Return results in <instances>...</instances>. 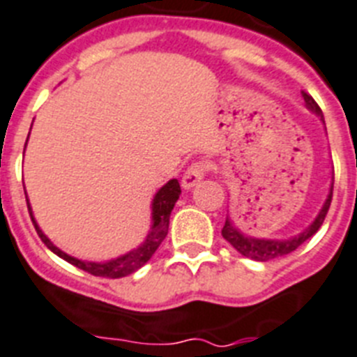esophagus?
<instances>
[{
  "label": "esophagus",
  "mask_w": 357,
  "mask_h": 357,
  "mask_svg": "<svg viewBox=\"0 0 357 357\" xmlns=\"http://www.w3.org/2000/svg\"><path fill=\"white\" fill-rule=\"evenodd\" d=\"M208 173V166H206L204 162H195V164H191L188 169H185L184 176H182V185H184L185 190H190L193 185L199 184L202 178Z\"/></svg>",
  "instance_id": "34e87169"
}]
</instances>
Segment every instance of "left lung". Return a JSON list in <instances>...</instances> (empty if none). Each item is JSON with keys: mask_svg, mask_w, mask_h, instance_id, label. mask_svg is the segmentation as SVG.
<instances>
[{"mask_svg": "<svg viewBox=\"0 0 357 357\" xmlns=\"http://www.w3.org/2000/svg\"><path fill=\"white\" fill-rule=\"evenodd\" d=\"M303 98L306 102V107L310 109L312 113H316L317 116H321L323 120V111H321L319 105L316 104V100L312 98L310 94L303 93ZM325 122V120H323ZM332 190H334V178H332V185L331 191H328V197H326L325 204L321 208L319 215H317L314 222L306 229H303L301 234L296 235V237L284 238V241H272V238H255V237H248V235H244L243 231L238 228H235V225L231 222L229 217H226L225 228H222V237L228 241L238 253H243L244 257L253 259V261H272V259L282 257V255H288L294 250H297L301 246L305 241L312 237V235L316 234L317 229L321 228L323 225V220H325L326 213H328V208H331L332 202Z\"/></svg>", "mask_w": 357, "mask_h": 357, "instance_id": "obj_1", "label": "left lung"}]
</instances>
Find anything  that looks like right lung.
<instances>
[{"instance_id": "right-lung-1", "label": "right lung", "mask_w": 357, "mask_h": 357, "mask_svg": "<svg viewBox=\"0 0 357 357\" xmlns=\"http://www.w3.org/2000/svg\"><path fill=\"white\" fill-rule=\"evenodd\" d=\"M178 195H181V184L176 178L169 181L167 184H164L160 190L157 191V195L153 199L151 204V217H153V225L151 231L147 234L146 241H144L138 248H135L132 252L126 253V255H120V257L113 259V261H107V263H89V261H79L76 257H70L66 252H61L60 248H56L54 244L47 238V235L40 229V226L36 225V220L32 217V210L29 200H26V206H29V213H31L32 225L36 228L40 238L45 243V246L51 252H54L58 257L66 259L67 263H70L73 266L84 270V272L91 273V275H96V278H107V279H120L126 278L129 273L137 272L138 268H142L144 264L153 257V253L157 252V248L160 246V243L166 238L167 228H169V215H172L173 206L178 200ZM26 197V193H25Z\"/></svg>"}]
</instances>
